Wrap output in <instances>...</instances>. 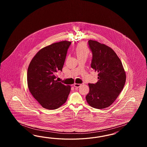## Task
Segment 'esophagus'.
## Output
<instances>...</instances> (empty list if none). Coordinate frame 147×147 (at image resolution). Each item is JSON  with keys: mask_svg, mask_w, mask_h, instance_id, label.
<instances>
[{"mask_svg": "<svg viewBox=\"0 0 147 147\" xmlns=\"http://www.w3.org/2000/svg\"><path fill=\"white\" fill-rule=\"evenodd\" d=\"M81 85V84H74V86L76 88H79Z\"/></svg>", "mask_w": 147, "mask_h": 147, "instance_id": "1", "label": "esophagus"}]
</instances>
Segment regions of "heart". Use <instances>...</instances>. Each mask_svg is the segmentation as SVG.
<instances>
[{"label":"heart","instance_id":"obj_1","mask_svg":"<svg viewBox=\"0 0 147 147\" xmlns=\"http://www.w3.org/2000/svg\"><path fill=\"white\" fill-rule=\"evenodd\" d=\"M74 51L78 59L87 58L90 52L89 47L84 42H80L79 44L77 45Z\"/></svg>","mask_w":147,"mask_h":147}]
</instances>
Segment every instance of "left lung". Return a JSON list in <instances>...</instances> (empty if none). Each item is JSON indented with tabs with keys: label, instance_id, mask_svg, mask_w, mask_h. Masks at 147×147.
Segmentation results:
<instances>
[{
	"label": "left lung",
	"instance_id": "8db88e82",
	"mask_svg": "<svg viewBox=\"0 0 147 147\" xmlns=\"http://www.w3.org/2000/svg\"><path fill=\"white\" fill-rule=\"evenodd\" d=\"M93 57L91 67L98 72V82L88 84L86 101L89 106L104 109L111 105L122 90L126 80L125 69L114 50L96 41H88Z\"/></svg>",
	"mask_w": 147,
	"mask_h": 147
}]
</instances>
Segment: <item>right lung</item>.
<instances>
[{
  "label": "right lung",
  "instance_id": "1",
  "mask_svg": "<svg viewBox=\"0 0 147 147\" xmlns=\"http://www.w3.org/2000/svg\"><path fill=\"white\" fill-rule=\"evenodd\" d=\"M71 42L66 40L45 47L36 54L28 67L27 80L30 92L41 106L56 109L67 101L70 86H65L56 79L61 71L67 50Z\"/></svg>",
  "mask_w": 147,
  "mask_h": 147
}]
</instances>
